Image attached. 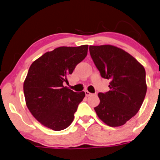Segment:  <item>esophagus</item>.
<instances>
[{"label":"esophagus","instance_id":"1","mask_svg":"<svg viewBox=\"0 0 160 160\" xmlns=\"http://www.w3.org/2000/svg\"><path fill=\"white\" fill-rule=\"evenodd\" d=\"M84 92H85V94H86V96H91V95H92V93H91V92H89V91H87V90L84 91Z\"/></svg>","mask_w":160,"mask_h":160}]
</instances>
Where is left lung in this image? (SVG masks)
<instances>
[{"label":"left lung","mask_w":160,"mask_h":160,"mask_svg":"<svg viewBox=\"0 0 160 160\" xmlns=\"http://www.w3.org/2000/svg\"><path fill=\"white\" fill-rule=\"evenodd\" d=\"M89 53L101 77L111 80L110 90L98 94L100 103L95 111L107 125L122 126L138 113L144 100V68L131 54L113 45H90Z\"/></svg>","instance_id":"left-lung-1"}]
</instances>
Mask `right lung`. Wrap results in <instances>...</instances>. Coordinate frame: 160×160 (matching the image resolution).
<instances>
[{"instance_id": "obj_1", "label": "right lung", "mask_w": 160, "mask_h": 160, "mask_svg": "<svg viewBox=\"0 0 160 160\" xmlns=\"http://www.w3.org/2000/svg\"><path fill=\"white\" fill-rule=\"evenodd\" d=\"M88 45L62 46L48 52L31 64L23 83L27 108L42 124L54 131L67 128L74 118L85 92L64 87L68 77L87 55Z\"/></svg>"}]
</instances>
